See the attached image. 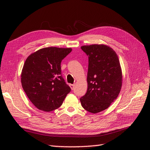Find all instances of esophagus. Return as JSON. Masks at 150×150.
I'll list each match as a JSON object with an SVG mask.
<instances>
[{
  "instance_id": "esophagus-1",
  "label": "esophagus",
  "mask_w": 150,
  "mask_h": 150,
  "mask_svg": "<svg viewBox=\"0 0 150 150\" xmlns=\"http://www.w3.org/2000/svg\"><path fill=\"white\" fill-rule=\"evenodd\" d=\"M69 86H70V88H71V90H74V87H75V84H69Z\"/></svg>"
}]
</instances>
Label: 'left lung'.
<instances>
[{"instance_id":"obj_1","label":"left lung","mask_w":150,"mask_h":150,"mask_svg":"<svg viewBox=\"0 0 150 150\" xmlns=\"http://www.w3.org/2000/svg\"><path fill=\"white\" fill-rule=\"evenodd\" d=\"M88 57V90L81 98L84 109L92 113L103 111L117 98L122 71L115 52L103 44L81 46Z\"/></svg>"}]
</instances>
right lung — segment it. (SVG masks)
<instances>
[{
  "label": "right lung",
  "instance_id": "add662e5",
  "mask_svg": "<svg viewBox=\"0 0 150 150\" xmlns=\"http://www.w3.org/2000/svg\"><path fill=\"white\" fill-rule=\"evenodd\" d=\"M71 48L49 47L28 57L21 74L23 90L39 110L51 111L59 108L71 88L61 74L62 60Z\"/></svg>",
  "mask_w": 150,
  "mask_h": 150
}]
</instances>
